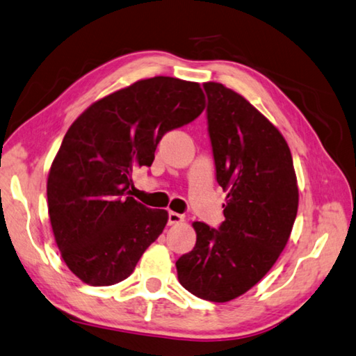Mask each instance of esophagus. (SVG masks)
<instances>
[{
    "mask_svg": "<svg viewBox=\"0 0 356 356\" xmlns=\"http://www.w3.org/2000/svg\"><path fill=\"white\" fill-rule=\"evenodd\" d=\"M184 222V216L175 213V211H170L168 213V225H178V223Z\"/></svg>",
    "mask_w": 356,
    "mask_h": 356,
    "instance_id": "obj_1",
    "label": "esophagus"
}]
</instances>
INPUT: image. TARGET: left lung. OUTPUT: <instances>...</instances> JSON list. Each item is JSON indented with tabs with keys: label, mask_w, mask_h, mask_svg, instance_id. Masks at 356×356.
Wrapping results in <instances>:
<instances>
[{
	"label": "left lung",
	"mask_w": 356,
	"mask_h": 356,
	"mask_svg": "<svg viewBox=\"0 0 356 356\" xmlns=\"http://www.w3.org/2000/svg\"><path fill=\"white\" fill-rule=\"evenodd\" d=\"M203 87L225 220L219 229L192 223L197 244L177 261V272L191 294L223 303L245 294L277 263L296 222L298 186L275 124L223 84Z\"/></svg>",
	"instance_id": "obj_1"
}]
</instances>
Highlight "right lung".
Returning <instances> with one entry per match:
<instances>
[{
  "instance_id": "obj_1",
  "label": "right lung",
  "mask_w": 356,
  "mask_h": 356,
  "mask_svg": "<svg viewBox=\"0 0 356 356\" xmlns=\"http://www.w3.org/2000/svg\"><path fill=\"white\" fill-rule=\"evenodd\" d=\"M198 83L136 81L92 103L68 128L48 172V214L68 269L90 286L128 278L165 228V209L129 195L133 172L152 165L167 131L202 114Z\"/></svg>"
}]
</instances>
